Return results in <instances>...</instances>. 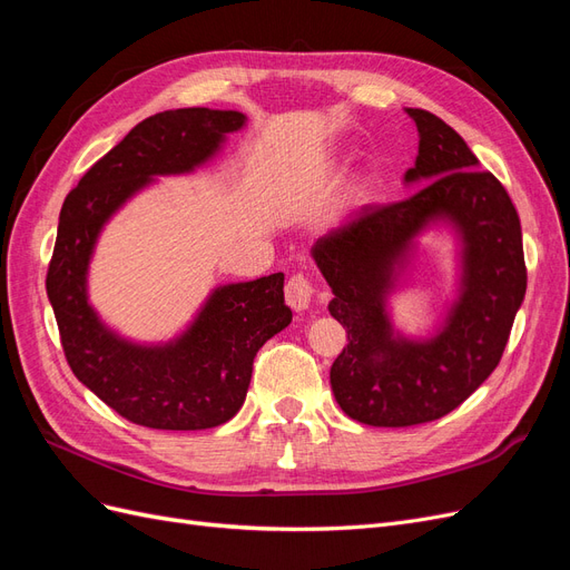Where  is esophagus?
<instances>
[{
    "instance_id": "34e87169",
    "label": "esophagus",
    "mask_w": 570,
    "mask_h": 570,
    "mask_svg": "<svg viewBox=\"0 0 570 570\" xmlns=\"http://www.w3.org/2000/svg\"><path fill=\"white\" fill-rule=\"evenodd\" d=\"M314 297V287L308 283L306 275L297 273L285 283V302L295 308V312H306L308 304H312Z\"/></svg>"
}]
</instances>
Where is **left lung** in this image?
<instances>
[{
	"instance_id": "8db88e82",
	"label": "left lung",
	"mask_w": 570,
	"mask_h": 570,
	"mask_svg": "<svg viewBox=\"0 0 570 570\" xmlns=\"http://www.w3.org/2000/svg\"><path fill=\"white\" fill-rule=\"evenodd\" d=\"M419 157L404 174L411 197L361 206L321 235L312 256L333 289L327 312L347 327L331 385L350 419L377 428L438 421L488 381L525 297L521 220L507 189L442 118L404 109ZM433 227L458 239V295L425 338L394 328L386 299Z\"/></svg>"
}]
</instances>
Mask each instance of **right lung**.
Listing matches in <instances>:
<instances>
[{"mask_svg":"<svg viewBox=\"0 0 570 570\" xmlns=\"http://www.w3.org/2000/svg\"><path fill=\"white\" fill-rule=\"evenodd\" d=\"M247 116L223 109L161 111L137 124L68 193L47 271L68 366L120 416L157 430H206L230 421L264 342L289 325L283 273L218 285L185 331L168 342H135L90 304L88 275L107 223L161 176L209 164Z\"/></svg>","mask_w":570,"mask_h":570,"instance_id":"add662e5","label":"right lung"}]
</instances>
